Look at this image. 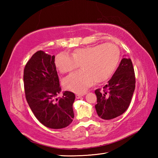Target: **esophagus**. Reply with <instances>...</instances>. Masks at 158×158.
Wrapping results in <instances>:
<instances>
[{"instance_id": "1", "label": "esophagus", "mask_w": 158, "mask_h": 158, "mask_svg": "<svg viewBox=\"0 0 158 158\" xmlns=\"http://www.w3.org/2000/svg\"><path fill=\"white\" fill-rule=\"evenodd\" d=\"M83 96V94H76V98L77 99H79L80 98H81Z\"/></svg>"}]
</instances>
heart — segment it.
<instances>
[{"label":"heart","instance_id":"b5f03b06","mask_svg":"<svg viewBox=\"0 0 158 158\" xmlns=\"http://www.w3.org/2000/svg\"><path fill=\"white\" fill-rule=\"evenodd\" d=\"M120 58V51L111 43L76 49L71 56L59 53L55 65L61 73L71 72L81 64V70L65 77L63 85L66 89L84 93L94 81L102 83L109 79L116 69Z\"/></svg>","mask_w":158,"mask_h":158}]
</instances>
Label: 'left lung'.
I'll return each mask as SVG.
<instances>
[{
  "mask_svg": "<svg viewBox=\"0 0 158 158\" xmlns=\"http://www.w3.org/2000/svg\"><path fill=\"white\" fill-rule=\"evenodd\" d=\"M135 74L132 60L125 56L108 83L95 90L98 115L103 119L118 117L128 108L135 89Z\"/></svg>",
  "mask_w": 158,
  "mask_h": 158,
  "instance_id": "8db88e82",
  "label": "left lung"
}]
</instances>
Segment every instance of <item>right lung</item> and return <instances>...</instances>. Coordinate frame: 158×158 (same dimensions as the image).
Returning <instances> with one entry per match:
<instances>
[{"label": "right lung", "mask_w": 158, "mask_h": 158, "mask_svg": "<svg viewBox=\"0 0 158 158\" xmlns=\"http://www.w3.org/2000/svg\"><path fill=\"white\" fill-rule=\"evenodd\" d=\"M26 98L40 122L52 129H61L73 122L75 94L61 92L55 65V56L38 51L31 57L23 70Z\"/></svg>", "instance_id": "add662e5"}]
</instances>
